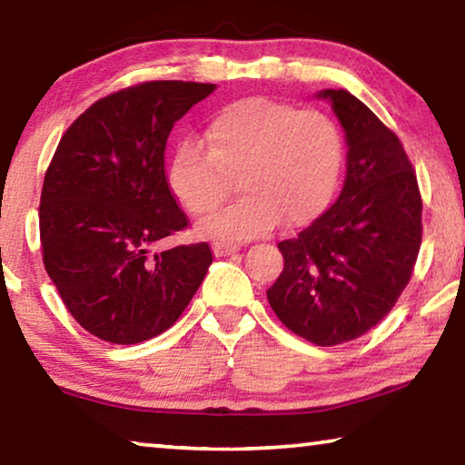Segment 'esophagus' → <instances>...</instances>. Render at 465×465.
<instances>
[{
  "label": "esophagus",
  "mask_w": 465,
  "mask_h": 465,
  "mask_svg": "<svg viewBox=\"0 0 465 465\" xmlns=\"http://www.w3.org/2000/svg\"><path fill=\"white\" fill-rule=\"evenodd\" d=\"M242 246L238 242H215L213 243V252L217 256H227V254H233V252H238Z\"/></svg>",
  "instance_id": "obj_1"
}]
</instances>
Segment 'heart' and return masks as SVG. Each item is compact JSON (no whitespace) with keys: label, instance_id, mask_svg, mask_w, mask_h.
I'll return each mask as SVG.
<instances>
[{"label":"heart","instance_id":"obj_1","mask_svg":"<svg viewBox=\"0 0 465 465\" xmlns=\"http://www.w3.org/2000/svg\"><path fill=\"white\" fill-rule=\"evenodd\" d=\"M207 149L184 143L170 163V188L183 207L207 217L235 178L242 196L201 225L215 238H252L279 219L305 225L328 207L342 163L336 123L316 108L254 96L223 106L204 131Z\"/></svg>","mask_w":465,"mask_h":465}]
</instances>
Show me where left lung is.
I'll return each instance as SVG.
<instances>
[{"label":"left lung","mask_w":465,"mask_h":465,"mask_svg":"<svg viewBox=\"0 0 465 465\" xmlns=\"http://www.w3.org/2000/svg\"><path fill=\"white\" fill-rule=\"evenodd\" d=\"M346 137L342 193L297 238L266 291L277 318L318 346L363 336L411 282L422 240L416 172L396 133L346 90H324Z\"/></svg>","instance_id":"left-lung-1"}]
</instances>
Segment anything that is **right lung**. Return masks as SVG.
Here are the masks:
<instances>
[{
    "label": "right lung",
    "instance_id": "right-lung-1",
    "mask_svg": "<svg viewBox=\"0 0 465 465\" xmlns=\"http://www.w3.org/2000/svg\"><path fill=\"white\" fill-rule=\"evenodd\" d=\"M213 90L160 80L108 94L63 133L46 168L45 269L77 324L102 341L166 332L213 262L207 242L152 252L188 227L163 168L170 131Z\"/></svg>",
    "mask_w": 465,
    "mask_h": 465
}]
</instances>
